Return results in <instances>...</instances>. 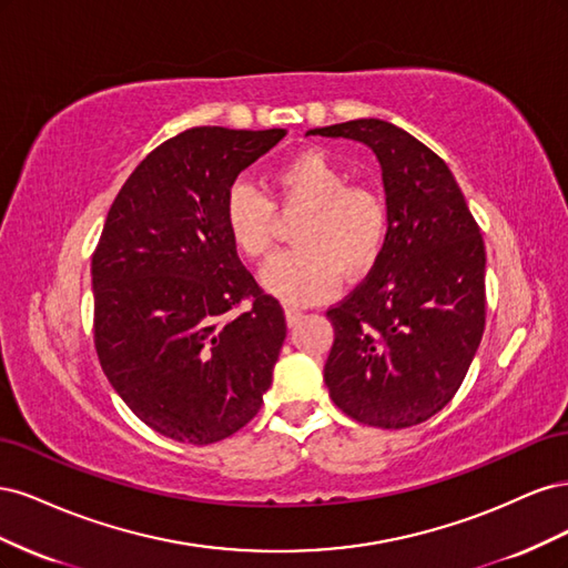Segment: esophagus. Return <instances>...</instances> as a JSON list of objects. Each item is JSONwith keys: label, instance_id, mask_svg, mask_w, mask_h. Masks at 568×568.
Listing matches in <instances>:
<instances>
[{"label": "esophagus", "instance_id": "esophagus-1", "mask_svg": "<svg viewBox=\"0 0 568 568\" xmlns=\"http://www.w3.org/2000/svg\"><path fill=\"white\" fill-rule=\"evenodd\" d=\"M284 313H286V324H288V326L298 324L301 317H303V311H301V307H296V305H286Z\"/></svg>", "mask_w": 568, "mask_h": 568}]
</instances>
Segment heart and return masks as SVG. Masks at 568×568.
<instances>
[{
  "label": "heart",
  "mask_w": 568,
  "mask_h": 568,
  "mask_svg": "<svg viewBox=\"0 0 568 568\" xmlns=\"http://www.w3.org/2000/svg\"><path fill=\"white\" fill-rule=\"evenodd\" d=\"M272 199L284 211L305 209L291 239L294 248L265 270V286L286 303H313L332 294L341 272L367 274L386 244L388 209L369 184H353L348 170L320 149L272 170ZM225 225L251 261L270 255L277 239L272 201L248 182H234L225 196Z\"/></svg>",
  "instance_id": "heart-1"
}]
</instances>
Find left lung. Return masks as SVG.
<instances>
[{
    "instance_id": "left-lung-1",
    "label": "left lung",
    "mask_w": 568,
    "mask_h": 568,
    "mask_svg": "<svg viewBox=\"0 0 568 568\" xmlns=\"http://www.w3.org/2000/svg\"><path fill=\"white\" fill-rule=\"evenodd\" d=\"M307 134L367 144L388 234L369 277L326 311L332 400L359 424L407 428L448 405L486 326V246L450 168L409 132L359 118Z\"/></svg>"
}]
</instances>
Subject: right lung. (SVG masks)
<instances>
[{
  "label": "right lung",
  "instance_id": "obj_1",
  "mask_svg": "<svg viewBox=\"0 0 568 568\" xmlns=\"http://www.w3.org/2000/svg\"><path fill=\"white\" fill-rule=\"evenodd\" d=\"M284 134L184 130L111 203L92 255L94 346L120 398L161 436L227 438L272 384L286 320L239 261L225 196Z\"/></svg>",
  "mask_w": 568,
  "mask_h": 568
}]
</instances>
